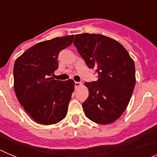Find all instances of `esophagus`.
Returning a JSON list of instances; mask_svg holds the SVG:
<instances>
[{"label":"esophagus","instance_id":"obj_1","mask_svg":"<svg viewBox=\"0 0 157 157\" xmlns=\"http://www.w3.org/2000/svg\"><path fill=\"white\" fill-rule=\"evenodd\" d=\"M81 85V82H75V88H78Z\"/></svg>","mask_w":157,"mask_h":157}]
</instances>
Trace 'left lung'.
<instances>
[{
	"label": "left lung",
	"mask_w": 157,
	"mask_h": 157,
	"mask_svg": "<svg viewBox=\"0 0 157 157\" xmlns=\"http://www.w3.org/2000/svg\"><path fill=\"white\" fill-rule=\"evenodd\" d=\"M73 44L98 80L86 82L89 97L82 103L89 120L109 124L127 109L135 86V66L126 48L102 34H76Z\"/></svg>",
	"instance_id": "obj_1"
}]
</instances>
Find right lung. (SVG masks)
Here are the masks:
<instances>
[{"label": "right lung", "mask_w": 157, "mask_h": 157, "mask_svg": "<svg viewBox=\"0 0 157 157\" xmlns=\"http://www.w3.org/2000/svg\"><path fill=\"white\" fill-rule=\"evenodd\" d=\"M73 38L74 35H69L37 43L15 62V93L27 114L37 123L51 125L66 117L75 82L72 79L55 80L51 76L59 67V52L70 46Z\"/></svg>", "instance_id": "add662e5"}]
</instances>
